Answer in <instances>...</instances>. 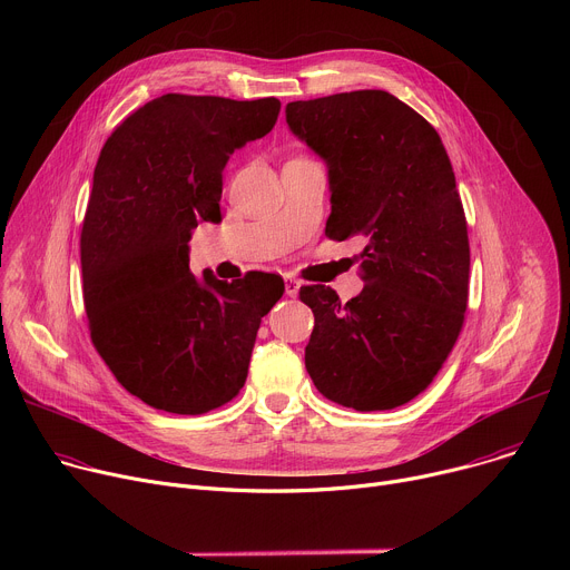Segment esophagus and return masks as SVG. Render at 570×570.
<instances>
[{
    "instance_id": "obj_1",
    "label": "esophagus",
    "mask_w": 570,
    "mask_h": 570,
    "mask_svg": "<svg viewBox=\"0 0 570 570\" xmlns=\"http://www.w3.org/2000/svg\"><path fill=\"white\" fill-rule=\"evenodd\" d=\"M284 288H286V295L288 297H295L297 295V291H299V282L295 279V277H284Z\"/></svg>"
}]
</instances>
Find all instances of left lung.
I'll use <instances>...</instances> for the list:
<instances>
[{
  "label": "left lung",
  "instance_id": "obj_1",
  "mask_svg": "<svg viewBox=\"0 0 570 570\" xmlns=\"http://www.w3.org/2000/svg\"><path fill=\"white\" fill-rule=\"evenodd\" d=\"M286 121L327 161L324 234L365 238L358 297L299 288L315 317L306 372L345 409L392 411L431 385L464 324L469 236L451 159L438 130L383 90L293 101Z\"/></svg>",
  "mask_w": 570,
  "mask_h": 570
}]
</instances>
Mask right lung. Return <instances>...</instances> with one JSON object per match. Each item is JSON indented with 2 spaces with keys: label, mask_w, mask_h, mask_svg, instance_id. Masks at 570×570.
Masks as SVG:
<instances>
[{
  "label": "right lung",
  "mask_w": 570,
  "mask_h": 570,
  "mask_svg": "<svg viewBox=\"0 0 570 570\" xmlns=\"http://www.w3.org/2000/svg\"><path fill=\"white\" fill-rule=\"evenodd\" d=\"M275 97L165 95L128 115L101 148L80 232L90 338L115 379L150 409L203 415L246 383L262 317L284 282H220L189 268V238L220 220L229 155L268 135Z\"/></svg>",
  "instance_id": "obj_1"
}]
</instances>
